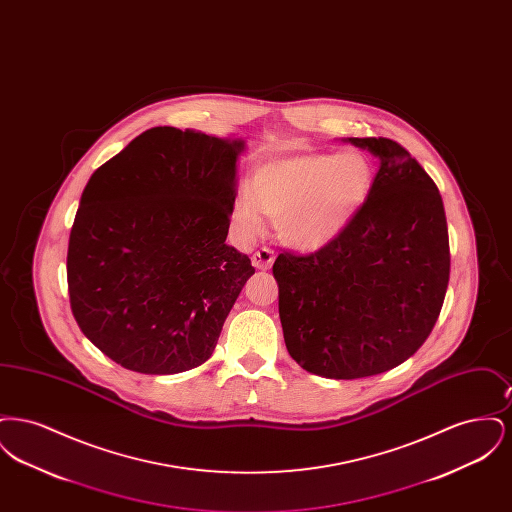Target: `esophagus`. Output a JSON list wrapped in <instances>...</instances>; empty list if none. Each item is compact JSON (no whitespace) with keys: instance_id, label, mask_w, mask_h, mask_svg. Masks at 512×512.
<instances>
[{"instance_id":"1","label":"esophagus","mask_w":512,"mask_h":512,"mask_svg":"<svg viewBox=\"0 0 512 512\" xmlns=\"http://www.w3.org/2000/svg\"><path fill=\"white\" fill-rule=\"evenodd\" d=\"M251 263H253V267L259 268V270H267L274 263V253L268 247H261L253 253Z\"/></svg>"}]
</instances>
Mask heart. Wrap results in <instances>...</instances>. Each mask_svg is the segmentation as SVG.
<instances>
[{"label":"heart","instance_id":"b5f03b06","mask_svg":"<svg viewBox=\"0 0 512 512\" xmlns=\"http://www.w3.org/2000/svg\"><path fill=\"white\" fill-rule=\"evenodd\" d=\"M374 169L361 151L295 149L259 163L232 205L245 238L259 236L268 217L278 234L301 251L332 244L357 219L372 192Z\"/></svg>","mask_w":512,"mask_h":512}]
</instances>
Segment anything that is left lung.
Here are the masks:
<instances>
[{"mask_svg": "<svg viewBox=\"0 0 512 512\" xmlns=\"http://www.w3.org/2000/svg\"><path fill=\"white\" fill-rule=\"evenodd\" d=\"M380 169L365 207L332 244L280 253L272 274L293 361L334 380L405 363L430 336L449 284V236L438 186L388 138H347Z\"/></svg>", "mask_w": 512, "mask_h": 512, "instance_id": "8db88e82", "label": "left lung"}]
</instances>
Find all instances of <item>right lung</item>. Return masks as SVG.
I'll use <instances>...</instances> for the list:
<instances>
[{"label": "right lung", "mask_w": 512, "mask_h": 512, "mask_svg": "<svg viewBox=\"0 0 512 512\" xmlns=\"http://www.w3.org/2000/svg\"><path fill=\"white\" fill-rule=\"evenodd\" d=\"M242 138L149 128L94 172L67 253L82 334L117 365L178 374L203 365L255 272L224 244Z\"/></svg>", "instance_id": "add662e5"}]
</instances>
